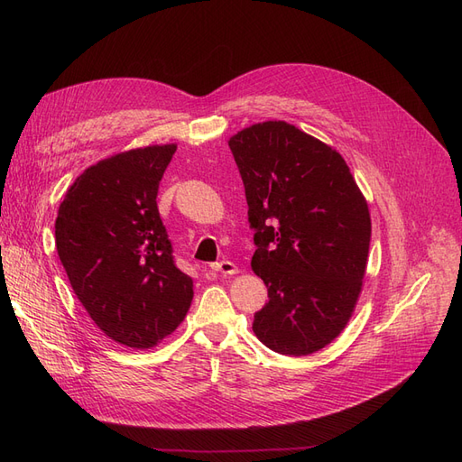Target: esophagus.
<instances>
[{"label": "esophagus", "instance_id": "esophagus-1", "mask_svg": "<svg viewBox=\"0 0 462 462\" xmlns=\"http://www.w3.org/2000/svg\"><path fill=\"white\" fill-rule=\"evenodd\" d=\"M209 268H212L217 273H223V275H235L236 272H239V268H236V265L233 262H229V260L216 262V263L209 265Z\"/></svg>", "mask_w": 462, "mask_h": 462}]
</instances>
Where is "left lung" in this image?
I'll list each match as a JSON object with an SVG mask.
<instances>
[{
  "mask_svg": "<svg viewBox=\"0 0 462 462\" xmlns=\"http://www.w3.org/2000/svg\"><path fill=\"white\" fill-rule=\"evenodd\" d=\"M254 229L253 270L270 300L253 331L275 353L306 356L351 319L366 273L368 202L337 150L285 121L229 138Z\"/></svg>",
  "mask_w": 462,
  "mask_h": 462,
  "instance_id": "obj_1",
  "label": "left lung"
}]
</instances>
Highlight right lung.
Instances as JSON below:
<instances>
[{
	"mask_svg": "<svg viewBox=\"0 0 462 462\" xmlns=\"http://www.w3.org/2000/svg\"><path fill=\"white\" fill-rule=\"evenodd\" d=\"M177 144L119 152L69 187L55 246L77 299L109 339L156 346L185 319L192 279L173 262L158 189Z\"/></svg>",
	"mask_w": 462,
	"mask_h": 462,
	"instance_id": "right-lung-1",
	"label": "right lung"
}]
</instances>
